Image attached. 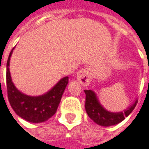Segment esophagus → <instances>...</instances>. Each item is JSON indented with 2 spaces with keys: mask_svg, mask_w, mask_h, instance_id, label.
I'll return each instance as SVG.
<instances>
[{
  "mask_svg": "<svg viewBox=\"0 0 149 149\" xmlns=\"http://www.w3.org/2000/svg\"><path fill=\"white\" fill-rule=\"evenodd\" d=\"M92 78V70L90 68H82L77 73V79L83 86H88Z\"/></svg>",
  "mask_w": 149,
  "mask_h": 149,
  "instance_id": "esophagus-1",
  "label": "esophagus"
}]
</instances>
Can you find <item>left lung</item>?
Returning a JSON list of instances; mask_svg holds the SVG:
<instances>
[{"mask_svg":"<svg viewBox=\"0 0 149 149\" xmlns=\"http://www.w3.org/2000/svg\"><path fill=\"white\" fill-rule=\"evenodd\" d=\"M84 92L86 95L85 110L87 114L95 123L105 127L115 125L122 122L126 117H128L131 113L137 103V101L136 100L132 105H130L124 111L113 113L104 108V107L99 102L96 94L93 90L88 89L84 90Z\"/></svg>","mask_w":149,"mask_h":149,"instance_id":"1","label":"left lung"}]
</instances>
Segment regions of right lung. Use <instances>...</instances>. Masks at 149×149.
Returning <instances> with one entry per match:
<instances>
[{"instance_id": "1", "label": "right lung", "mask_w": 149, "mask_h": 149, "mask_svg": "<svg viewBox=\"0 0 149 149\" xmlns=\"http://www.w3.org/2000/svg\"><path fill=\"white\" fill-rule=\"evenodd\" d=\"M12 49L7 62V89L10 105L16 114L31 123L47 121L57 111L62 95L68 84V77H65L47 93L38 95H27L15 87L9 71Z\"/></svg>"}]
</instances>
